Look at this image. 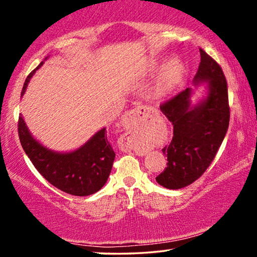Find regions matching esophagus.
Returning a JSON list of instances; mask_svg holds the SVG:
<instances>
[{
	"label": "esophagus",
	"mask_w": 257,
	"mask_h": 257,
	"mask_svg": "<svg viewBox=\"0 0 257 257\" xmlns=\"http://www.w3.org/2000/svg\"><path fill=\"white\" fill-rule=\"evenodd\" d=\"M149 112H150L149 107L138 106L133 108V110H131L128 113H126L124 115L121 124H122V127L128 132L120 139V146L122 151H125L126 152V151H131L133 149V145L131 142V138H132L131 131L136 128V126L138 125V122L142 120L143 118H145Z\"/></svg>",
	"instance_id": "obj_1"
}]
</instances>
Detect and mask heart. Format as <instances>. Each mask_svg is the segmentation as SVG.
<instances>
[{
	"label": "heart",
	"mask_w": 257,
	"mask_h": 257,
	"mask_svg": "<svg viewBox=\"0 0 257 257\" xmlns=\"http://www.w3.org/2000/svg\"><path fill=\"white\" fill-rule=\"evenodd\" d=\"M157 64L158 63H153L152 68H156ZM182 73H184V65L179 59L173 58L170 62H167L166 65L161 70L156 85H154V96L161 97L170 92L180 80Z\"/></svg>",
	"instance_id": "heart-1"
}]
</instances>
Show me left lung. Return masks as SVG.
I'll return each instance as SVG.
<instances>
[{
	"label": "left lung",
	"mask_w": 257,
	"mask_h": 257,
	"mask_svg": "<svg viewBox=\"0 0 257 257\" xmlns=\"http://www.w3.org/2000/svg\"><path fill=\"white\" fill-rule=\"evenodd\" d=\"M194 85L208 83V94L198 104H191L192 89H186L160 105V110L173 125V138L163 152L167 167L156 178L168 189H180L199 179L215 158L229 125L227 80L222 69L200 49Z\"/></svg>",
	"instance_id": "8db88e82"
}]
</instances>
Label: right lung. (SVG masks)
Returning a JSON list of instances; mask_svg holds the SVG:
<instances>
[{
    "mask_svg": "<svg viewBox=\"0 0 257 257\" xmlns=\"http://www.w3.org/2000/svg\"><path fill=\"white\" fill-rule=\"evenodd\" d=\"M42 65L43 62L27 77L21 96L26 92L30 78ZM19 137L35 168L56 188L71 195L86 196L99 191L107 181L115 153L108 143L105 127L79 149L66 153L55 152L38 143L31 136L22 115L19 118Z\"/></svg>",
    "mask_w": 257,
    "mask_h": 257,
    "instance_id": "right-lung-1",
    "label": "right lung"
}]
</instances>
